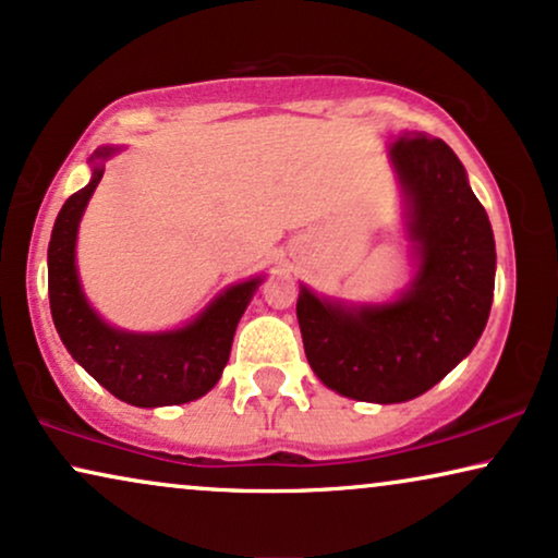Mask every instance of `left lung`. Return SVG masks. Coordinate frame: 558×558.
I'll list each match as a JSON object with an SVG mask.
<instances>
[{
    "label": "left lung",
    "instance_id": "8db88e82",
    "mask_svg": "<svg viewBox=\"0 0 558 558\" xmlns=\"http://www.w3.org/2000/svg\"><path fill=\"white\" fill-rule=\"evenodd\" d=\"M390 158L411 209L421 270L396 303L347 308L303 288V349L326 388L367 403H403L447 377L485 331L495 236L464 166L444 140L403 132Z\"/></svg>",
    "mask_w": 558,
    "mask_h": 558
}]
</instances>
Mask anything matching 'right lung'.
Masks as SVG:
<instances>
[{
	"label": "right lung",
	"instance_id": "1",
	"mask_svg": "<svg viewBox=\"0 0 558 558\" xmlns=\"http://www.w3.org/2000/svg\"><path fill=\"white\" fill-rule=\"evenodd\" d=\"M109 153V147H104L94 158H107ZM101 175L104 168L96 166L92 183L63 204L50 234L48 295L53 324L73 360L111 396L140 408L189 403L209 392L221 377L234 329L259 278L229 288L181 331L128 333L111 329L88 308L73 263L81 214Z\"/></svg>",
	"mask_w": 558,
	"mask_h": 558
}]
</instances>
